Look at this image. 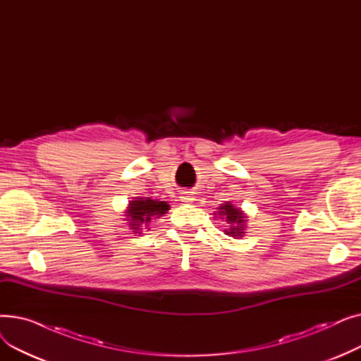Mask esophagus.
<instances>
[{
	"instance_id": "34e87169",
	"label": "esophagus",
	"mask_w": 361,
	"mask_h": 361,
	"mask_svg": "<svg viewBox=\"0 0 361 361\" xmlns=\"http://www.w3.org/2000/svg\"><path fill=\"white\" fill-rule=\"evenodd\" d=\"M180 200L184 202V203H188V202L195 200V196L192 195V192H181L180 193Z\"/></svg>"
}]
</instances>
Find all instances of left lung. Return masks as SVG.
<instances>
[{
    "instance_id": "obj_1",
    "label": "left lung",
    "mask_w": 361,
    "mask_h": 361,
    "mask_svg": "<svg viewBox=\"0 0 361 361\" xmlns=\"http://www.w3.org/2000/svg\"><path fill=\"white\" fill-rule=\"evenodd\" d=\"M218 215L219 218L223 216L221 219H225L226 224H230V230H225L226 235H231V237H243L244 234V226H245V215L243 214V211L240 207H235L233 203L230 202H225L218 207Z\"/></svg>"
}]
</instances>
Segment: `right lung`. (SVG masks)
<instances>
[{
  "mask_svg": "<svg viewBox=\"0 0 361 361\" xmlns=\"http://www.w3.org/2000/svg\"><path fill=\"white\" fill-rule=\"evenodd\" d=\"M169 209V204L166 202L152 200L149 197H140L136 200H131L128 203L127 209V221L128 226L135 233H139L142 230L140 226H147L150 224L152 218H159Z\"/></svg>",
  "mask_w": 361,
  "mask_h": 361,
  "instance_id": "right-lung-1",
  "label": "right lung"
}]
</instances>
